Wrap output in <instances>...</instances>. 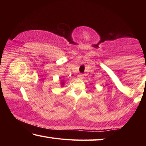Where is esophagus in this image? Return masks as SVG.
Returning a JSON list of instances; mask_svg holds the SVG:
<instances>
[{"instance_id":"obj_1","label":"esophagus","mask_w":146,"mask_h":146,"mask_svg":"<svg viewBox=\"0 0 146 146\" xmlns=\"http://www.w3.org/2000/svg\"><path fill=\"white\" fill-rule=\"evenodd\" d=\"M78 79H82L84 78V75H78Z\"/></svg>"}]
</instances>
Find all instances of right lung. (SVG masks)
I'll return each instance as SVG.
<instances>
[{"mask_svg":"<svg viewBox=\"0 0 146 146\" xmlns=\"http://www.w3.org/2000/svg\"><path fill=\"white\" fill-rule=\"evenodd\" d=\"M64 80H61L60 81V86H62V87H63V86H64Z\"/></svg>","mask_w":146,"mask_h":146,"instance_id":"obj_1","label":"right lung"}]
</instances>
